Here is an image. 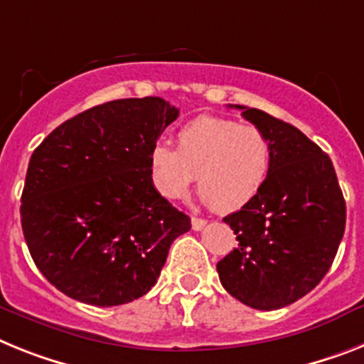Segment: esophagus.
<instances>
[{
	"instance_id": "esophagus-1",
	"label": "esophagus",
	"mask_w": 364,
	"mask_h": 364,
	"mask_svg": "<svg viewBox=\"0 0 364 364\" xmlns=\"http://www.w3.org/2000/svg\"><path fill=\"white\" fill-rule=\"evenodd\" d=\"M205 225H207V220L192 216V229H194V231H201V229L205 228Z\"/></svg>"
}]
</instances>
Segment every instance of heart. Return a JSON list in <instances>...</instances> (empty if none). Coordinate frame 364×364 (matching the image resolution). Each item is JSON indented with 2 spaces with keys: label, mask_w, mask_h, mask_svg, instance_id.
<instances>
[{
  "label": "heart",
  "mask_w": 364,
  "mask_h": 364,
  "mask_svg": "<svg viewBox=\"0 0 364 364\" xmlns=\"http://www.w3.org/2000/svg\"><path fill=\"white\" fill-rule=\"evenodd\" d=\"M270 139L257 125L200 116L177 133V149L157 144L149 155L151 177L168 200L183 198L198 177V191L216 210L242 209L267 183Z\"/></svg>",
  "instance_id": "obj_1"
}]
</instances>
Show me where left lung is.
Segmentation results:
<instances>
[{
  "label": "left lung",
  "instance_id": "left-lung-1",
  "mask_svg": "<svg viewBox=\"0 0 364 364\" xmlns=\"http://www.w3.org/2000/svg\"><path fill=\"white\" fill-rule=\"evenodd\" d=\"M235 109L267 133L272 164L257 196L224 218L239 246L216 270L225 291L244 305L281 309L313 291L331 268L346 203L331 159L313 140L268 112Z\"/></svg>",
  "mask_w": 364,
  "mask_h": 364
}]
</instances>
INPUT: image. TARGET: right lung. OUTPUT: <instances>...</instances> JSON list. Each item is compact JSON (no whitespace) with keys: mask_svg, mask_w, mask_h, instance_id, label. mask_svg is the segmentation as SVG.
<instances>
[{"mask_svg":"<svg viewBox=\"0 0 364 364\" xmlns=\"http://www.w3.org/2000/svg\"><path fill=\"white\" fill-rule=\"evenodd\" d=\"M179 114L163 97H127L73 116L33 151L21 229L42 276L97 307L157 283L191 218L154 187L149 155Z\"/></svg>","mask_w":364,"mask_h":364,"instance_id":"add662e5","label":"right lung"}]
</instances>
